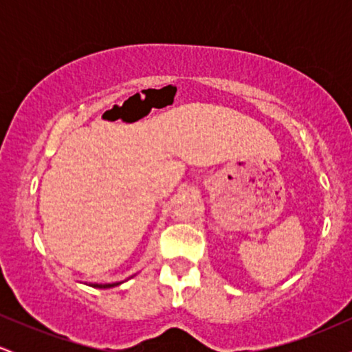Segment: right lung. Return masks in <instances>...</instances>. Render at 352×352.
<instances>
[{"label": "right lung", "mask_w": 352, "mask_h": 352, "mask_svg": "<svg viewBox=\"0 0 352 352\" xmlns=\"http://www.w3.org/2000/svg\"><path fill=\"white\" fill-rule=\"evenodd\" d=\"M119 283H107V285H99V283H92V288H112V286H117Z\"/></svg>", "instance_id": "obj_1"}]
</instances>
